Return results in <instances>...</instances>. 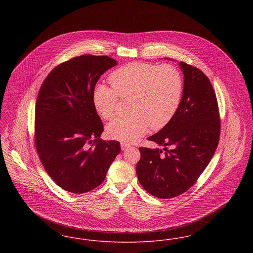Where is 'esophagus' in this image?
<instances>
[{
  "instance_id": "esophagus-1",
  "label": "esophagus",
  "mask_w": 253,
  "mask_h": 253,
  "mask_svg": "<svg viewBox=\"0 0 253 253\" xmlns=\"http://www.w3.org/2000/svg\"><path fill=\"white\" fill-rule=\"evenodd\" d=\"M121 145V150H122V151H125V150H127V149L130 147V145L126 144V143H123V142H122Z\"/></svg>"
}]
</instances>
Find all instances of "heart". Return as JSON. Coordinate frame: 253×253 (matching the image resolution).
I'll list each match as a JSON object with an SVG mask.
<instances>
[{
    "instance_id": "1",
    "label": "heart",
    "mask_w": 253,
    "mask_h": 253,
    "mask_svg": "<svg viewBox=\"0 0 253 253\" xmlns=\"http://www.w3.org/2000/svg\"><path fill=\"white\" fill-rule=\"evenodd\" d=\"M105 85L96 86L93 103L98 116L112 120L117 113L119 97L131 96L132 115L109 123L107 134L115 140L133 142L150 127L164 128L174 116L180 103L183 83L179 71L170 64L132 62L111 73Z\"/></svg>"
}]
</instances>
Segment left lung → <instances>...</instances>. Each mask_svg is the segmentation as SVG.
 Segmentation results:
<instances>
[{
  "instance_id": "1",
  "label": "left lung",
  "mask_w": 253,
  "mask_h": 253,
  "mask_svg": "<svg viewBox=\"0 0 253 253\" xmlns=\"http://www.w3.org/2000/svg\"><path fill=\"white\" fill-rule=\"evenodd\" d=\"M184 87L179 106L168 124L148 137L163 149L139 148L136 174L145 190L167 199L187 192L216 151L220 117L216 96L200 69L179 62Z\"/></svg>"
}]
</instances>
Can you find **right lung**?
Segmentation results:
<instances>
[{
  "instance_id": "1",
  "label": "right lung",
  "mask_w": 253,
  "mask_h": 253,
  "mask_svg": "<svg viewBox=\"0 0 253 253\" xmlns=\"http://www.w3.org/2000/svg\"><path fill=\"white\" fill-rule=\"evenodd\" d=\"M115 65L107 56L75 57L49 73L39 91L37 153L49 176L69 193L100 185L121 152L119 141L99 138L103 124L93 103L98 79Z\"/></svg>"
}]
</instances>
